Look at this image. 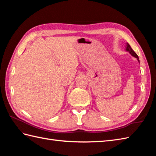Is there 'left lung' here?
I'll use <instances>...</instances> for the list:
<instances>
[{"label": "left lung", "instance_id": "left-lung-1", "mask_svg": "<svg viewBox=\"0 0 156 156\" xmlns=\"http://www.w3.org/2000/svg\"><path fill=\"white\" fill-rule=\"evenodd\" d=\"M125 49H126V51H128L129 54H130L132 56H133V57H135V58H137V59L138 60V62H139V63H140V59H139V57H138V55H137V54L136 53H135L133 49H132V48H131V47L130 46V45H129L128 43H127V44H126V47H125Z\"/></svg>", "mask_w": 156, "mask_h": 156}]
</instances>
